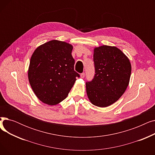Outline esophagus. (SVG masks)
<instances>
[{"label": "esophagus", "mask_w": 155, "mask_h": 155, "mask_svg": "<svg viewBox=\"0 0 155 155\" xmlns=\"http://www.w3.org/2000/svg\"><path fill=\"white\" fill-rule=\"evenodd\" d=\"M80 77H81V78H84L85 77V73H81V74H80Z\"/></svg>", "instance_id": "esophagus-1"}]
</instances>
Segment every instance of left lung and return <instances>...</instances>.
Instances as JSON below:
<instances>
[{
  "mask_svg": "<svg viewBox=\"0 0 155 155\" xmlns=\"http://www.w3.org/2000/svg\"><path fill=\"white\" fill-rule=\"evenodd\" d=\"M95 75L86 83L88 99L95 106L106 107L126 91L131 73L127 57L116 46L103 45L94 50Z\"/></svg>",
  "mask_w": 155,
  "mask_h": 155,
  "instance_id": "obj_1",
  "label": "left lung"
}]
</instances>
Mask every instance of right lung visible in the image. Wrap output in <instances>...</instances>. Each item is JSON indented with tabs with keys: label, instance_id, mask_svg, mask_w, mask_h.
Listing matches in <instances>:
<instances>
[{
	"label": "right lung",
	"instance_id": "add662e5",
	"mask_svg": "<svg viewBox=\"0 0 155 155\" xmlns=\"http://www.w3.org/2000/svg\"><path fill=\"white\" fill-rule=\"evenodd\" d=\"M73 46L51 40L38 46L32 53L28 69L31 87L38 98L50 105L58 104L67 98L76 77Z\"/></svg>",
	"mask_w": 155,
	"mask_h": 155
}]
</instances>
